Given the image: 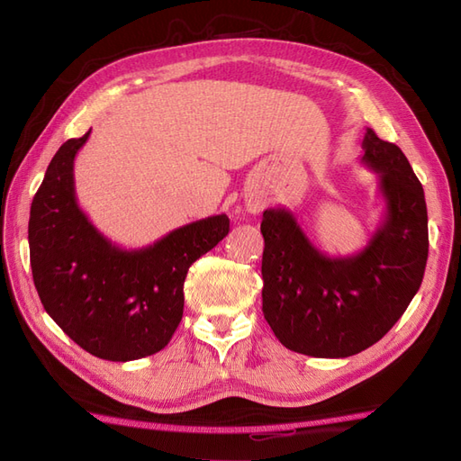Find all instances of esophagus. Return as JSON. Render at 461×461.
<instances>
[{"mask_svg": "<svg viewBox=\"0 0 461 461\" xmlns=\"http://www.w3.org/2000/svg\"><path fill=\"white\" fill-rule=\"evenodd\" d=\"M263 207H265V200L261 196H258V194H254V196H249L246 200V209L249 213H259Z\"/></svg>", "mask_w": 461, "mask_h": 461, "instance_id": "esophagus-1", "label": "esophagus"}]
</instances>
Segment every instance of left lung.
Returning <instances> with one entry per match:
<instances>
[{
  "label": "left lung",
  "mask_w": 461,
  "mask_h": 461,
  "mask_svg": "<svg viewBox=\"0 0 461 461\" xmlns=\"http://www.w3.org/2000/svg\"><path fill=\"white\" fill-rule=\"evenodd\" d=\"M361 163L379 175L384 215L352 256L321 252L285 207L263 212V315L288 350L348 357L379 342L421 286L427 203L408 158L366 131Z\"/></svg>",
  "instance_id": "obj_1"
}]
</instances>
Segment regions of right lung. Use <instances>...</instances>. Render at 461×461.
Segmentation results:
<instances>
[{"instance_id":"add662e5","label":"right lung","mask_w":461,"mask_h":461,"mask_svg":"<svg viewBox=\"0 0 461 461\" xmlns=\"http://www.w3.org/2000/svg\"><path fill=\"white\" fill-rule=\"evenodd\" d=\"M88 136L58 149L32 200L34 286L48 315L82 350L132 361L169 344L183 319L190 265L225 239L229 217L188 222L144 248L113 244L77 202L75 158Z\"/></svg>"}]
</instances>
